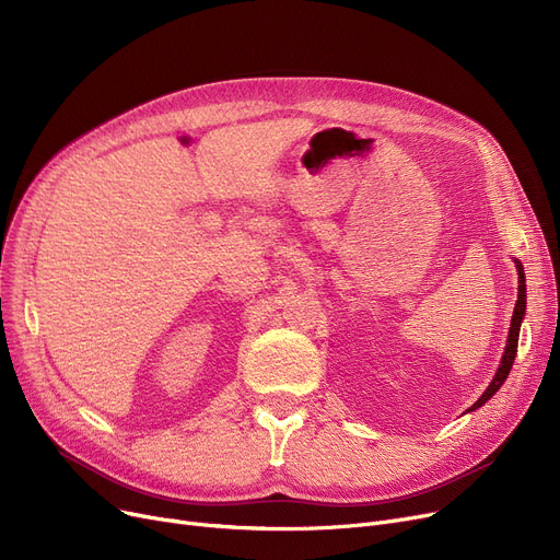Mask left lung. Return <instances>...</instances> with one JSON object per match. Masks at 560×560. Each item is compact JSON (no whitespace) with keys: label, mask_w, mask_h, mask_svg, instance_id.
Wrapping results in <instances>:
<instances>
[{"label":"left lung","mask_w":560,"mask_h":560,"mask_svg":"<svg viewBox=\"0 0 560 560\" xmlns=\"http://www.w3.org/2000/svg\"><path fill=\"white\" fill-rule=\"evenodd\" d=\"M515 260V268H517V279H520V285H517V304H515V311H513V319H511V329H509V340H506V351H504V357H502V365H499V370H497V374L492 376V381H490V386H488V390L472 404L469 406L465 413H472V410H477V408H481L499 388L504 386V381H506V376H509V372H511V368H513V363H515V354H517V338H520V325H522V319H524V313H526V281H524V268H522V262L517 260V258H513Z\"/></svg>","instance_id":"left-lung-1"}]
</instances>
